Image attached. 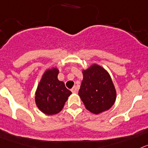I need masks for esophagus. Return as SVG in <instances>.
I'll return each mask as SVG.
<instances>
[{"instance_id": "1", "label": "esophagus", "mask_w": 148, "mask_h": 148, "mask_svg": "<svg viewBox=\"0 0 148 148\" xmlns=\"http://www.w3.org/2000/svg\"><path fill=\"white\" fill-rule=\"evenodd\" d=\"M71 92H72L73 93H77V92H78V88L77 86H74V88H72V89H71Z\"/></svg>"}]
</instances>
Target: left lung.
I'll return each instance as SVG.
<instances>
[{
  "instance_id": "obj_1",
  "label": "left lung",
  "mask_w": 148,
  "mask_h": 148,
  "mask_svg": "<svg viewBox=\"0 0 148 148\" xmlns=\"http://www.w3.org/2000/svg\"><path fill=\"white\" fill-rule=\"evenodd\" d=\"M79 95L85 106L94 114H99L112 106L116 91L109 73L98 65L83 71Z\"/></svg>"
}]
</instances>
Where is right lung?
<instances>
[{
    "mask_svg": "<svg viewBox=\"0 0 148 148\" xmlns=\"http://www.w3.org/2000/svg\"><path fill=\"white\" fill-rule=\"evenodd\" d=\"M57 69H48L44 73L36 92V103L42 112L55 115L60 112L71 92L57 78Z\"/></svg>",
    "mask_w": 148,
    "mask_h": 148,
    "instance_id": "right-lung-1",
    "label": "right lung"
}]
</instances>
